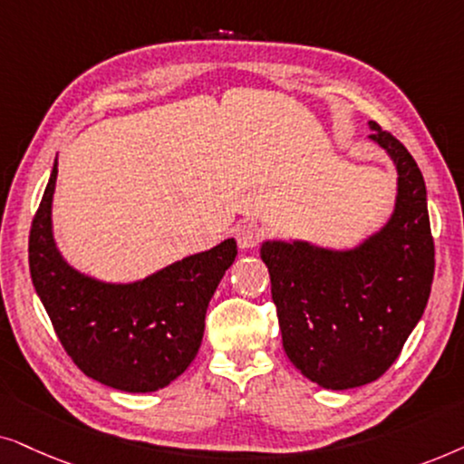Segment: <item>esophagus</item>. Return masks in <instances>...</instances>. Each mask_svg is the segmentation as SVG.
I'll list each match as a JSON object with an SVG mask.
<instances>
[{
    "label": "esophagus",
    "mask_w": 464,
    "mask_h": 464,
    "mask_svg": "<svg viewBox=\"0 0 464 464\" xmlns=\"http://www.w3.org/2000/svg\"><path fill=\"white\" fill-rule=\"evenodd\" d=\"M236 237H237L239 248L250 250V248H255V246H258V242H261L263 231L256 222H244V225L237 227Z\"/></svg>",
    "instance_id": "esophagus-1"
}]
</instances>
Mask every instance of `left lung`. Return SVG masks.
<instances>
[{"label":"left lung","instance_id":"8db88e82","mask_svg":"<svg viewBox=\"0 0 464 464\" xmlns=\"http://www.w3.org/2000/svg\"><path fill=\"white\" fill-rule=\"evenodd\" d=\"M369 129L397 168L386 225L345 250L304 239L261 246L284 352L307 380L331 391L386 373L422 318L435 274L422 171L394 135L373 121Z\"/></svg>","mask_w":464,"mask_h":464}]
</instances>
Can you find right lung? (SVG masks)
Listing matches in <instances>:
<instances>
[{"label":"right lung","mask_w":464,"mask_h":464,"mask_svg":"<svg viewBox=\"0 0 464 464\" xmlns=\"http://www.w3.org/2000/svg\"><path fill=\"white\" fill-rule=\"evenodd\" d=\"M57 159L31 222L29 271L61 345L80 372L122 392H154L199 352L216 286L237 256L236 239L184 256L138 282H103L73 269L53 236Z\"/></svg>","instance_id":"obj_1"}]
</instances>
